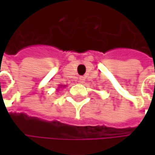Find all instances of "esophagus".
<instances>
[{
  "instance_id": "esophagus-1",
  "label": "esophagus",
  "mask_w": 155,
  "mask_h": 155,
  "mask_svg": "<svg viewBox=\"0 0 155 155\" xmlns=\"http://www.w3.org/2000/svg\"><path fill=\"white\" fill-rule=\"evenodd\" d=\"M79 81H80V82H83V81H84V78L80 77L79 78Z\"/></svg>"
}]
</instances>
